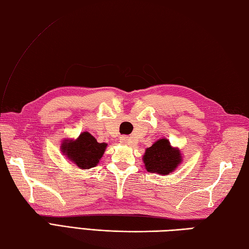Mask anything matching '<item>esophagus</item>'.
Masks as SVG:
<instances>
[{
    "label": "esophagus",
    "instance_id": "obj_1",
    "mask_svg": "<svg viewBox=\"0 0 249 249\" xmlns=\"http://www.w3.org/2000/svg\"><path fill=\"white\" fill-rule=\"evenodd\" d=\"M120 140H121V142L123 144H128L129 145L131 143V139L129 138L128 136H122Z\"/></svg>",
    "mask_w": 249,
    "mask_h": 249
}]
</instances>
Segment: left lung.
Here are the masks:
<instances>
[{"instance_id":"1","label":"left lung","mask_w":249,"mask_h":249,"mask_svg":"<svg viewBox=\"0 0 249 249\" xmlns=\"http://www.w3.org/2000/svg\"><path fill=\"white\" fill-rule=\"evenodd\" d=\"M182 156L179 151L173 149L167 139L156 141L149 149L145 150L143 161L149 172L168 176L181 162Z\"/></svg>"}]
</instances>
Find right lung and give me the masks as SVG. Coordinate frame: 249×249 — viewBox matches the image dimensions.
Returning <instances> with one entry per match:
<instances>
[{
  "instance_id": "right-lung-1",
  "label": "right lung",
  "mask_w": 249,
  "mask_h": 249,
  "mask_svg": "<svg viewBox=\"0 0 249 249\" xmlns=\"http://www.w3.org/2000/svg\"><path fill=\"white\" fill-rule=\"evenodd\" d=\"M107 143H98L94 137L84 131L76 141H65L62 151L81 169L93 168L99 162Z\"/></svg>"
}]
</instances>
